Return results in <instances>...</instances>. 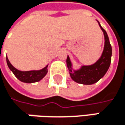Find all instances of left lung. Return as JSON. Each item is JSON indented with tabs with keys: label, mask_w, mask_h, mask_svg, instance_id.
<instances>
[{
	"label": "left lung",
	"mask_w": 125,
	"mask_h": 125,
	"mask_svg": "<svg viewBox=\"0 0 125 125\" xmlns=\"http://www.w3.org/2000/svg\"><path fill=\"white\" fill-rule=\"evenodd\" d=\"M99 26L104 32L105 38V45L103 53L101 58L97 61V62L90 66H83L80 69L74 71V72H72V63L70 62L69 57L67 56L66 64L70 72V76L72 79L77 83L83 85L94 84L105 75L109 68L112 53V46L109 42V39L106 32L101 26L100 24Z\"/></svg>",
	"instance_id": "1"
}]
</instances>
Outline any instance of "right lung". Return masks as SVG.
<instances>
[{
	"label": "right lung",
	"instance_id": "1",
	"mask_svg": "<svg viewBox=\"0 0 125 125\" xmlns=\"http://www.w3.org/2000/svg\"><path fill=\"white\" fill-rule=\"evenodd\" d=\"M6 62L9 68L12 71L13 74L16 76V77L20 81L26 83H36L42 80L47 74L48 72V65L40 70H33V71H27V72H21L18 69H16L15 67H13L10 62L9 61L8 58L6 57Z\"/></svg>",
	"mask_w": 125,
	"mask_h": 125
}]
</instances>
